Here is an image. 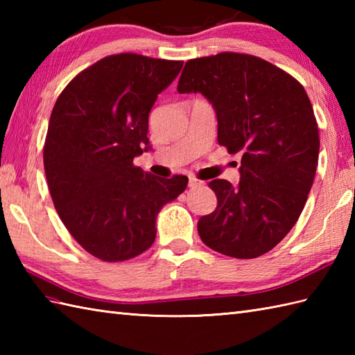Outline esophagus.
<instances>
[{
	"label": "esophagus",
	"instance_id": "esophagus-1",
	"mask_svg": "<svg viewBox=\"0 0 355 355\" xmlns=\"http://www.w3.org/2000/svg\"><path fill=\"white\" fill-rule=\"evenodd\" d=\"M202 182H200V180H197L195 177H191L189 178V187H197V186H201Z\"/></svg>",
	"mask_w": 355,
	"mask_h": 355
}]
</instances>
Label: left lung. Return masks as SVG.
<instances>
[{
	"label": "left lung",
	"mask_w": 355,
	"mask_h": 355,
	"mask_svg": "<svg viewBox=\"0 0 355 355\" xmlns=\"http://www.w3.org/2000/svg\"><path fill=\"white\" fill-rule=\"evenodd\" d=\"M178 93H201L218 143L243 153L241 180H212L218 205L198 221L202 243L238 259L270 252L299 220L319 160V130L304 87L258 56L223 51L187 61Z\"/></svg>",
	"instance_id": "1"
}]
</instances>
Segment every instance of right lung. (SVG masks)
Masks as SVG:
<instances>
[{
  "mask_svg": "<svg viewBox=\"0 0 355 355\" xmlns=\"http://www.w3.org/2000/svg\"><path fill=\"white\" fill-rule=\"evenodd\" d=\"M183 61L135 53L82 70L53 107L44 169L53 205L76 243L94 258L122 262L155 241V218L187 186L134 166L148 150L149 111Z\"/></svg>",
  "mask_w": 355,
  "mask_h": 355,
  "instance_id": "add662e5",
  "label": "right lung"
}]
</instances>
